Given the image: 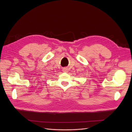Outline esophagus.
<instances>
[{
    "label": "esophagus",
    "mask_w": 132,
    "mask_h": 132,
    "mask_svg": "<svg viewBox=\"0 0 132 132\" xmlns=\"http://www.w3.org/2000/svg\"><path fill=\"white\" fill-rule=\"evenodd\" d=\"M62 71H63V72H68L67 68H63V70H62Z\"/></svg>",
    "instance_id": "obj_1"
}]
</instances>
